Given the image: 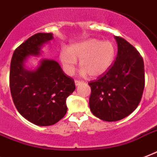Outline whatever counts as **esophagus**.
I'll use <instances>...</instances> for the list:
<instances>
[{
	"mask_svg": "<svg viewBox=\"0 0 157 157\" xmlns=\"http://www.w3.org/2000/svg\"><path fill=\"white\" fill-rule=\"evenodd\" d=\"M81 82H82V81H80V80H75V85H76V86H78V85H79L80 83H81Z\"/></svg>",
	"mask_w": 157,
	"mask_h": 157,
	"instance_id": "1",
	"label": "esophagus"
}]
</instances>
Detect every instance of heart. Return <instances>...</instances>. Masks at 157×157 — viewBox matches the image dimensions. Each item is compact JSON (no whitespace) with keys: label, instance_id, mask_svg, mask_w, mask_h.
Masks as SVG:
<instances>
[{"label":"heart","instance_id":"heart-1","mask_svg":"<svg viewBox=\"0 0 157 157\" xmlns=\"http://www.w3.org/2000/svg\"><path fill=\"white\" fill-rule=\"evenodd\" d=\"M116 56V47L110 41L90 38L60 50L59 61L67 75L75 71L77 59L82 68L81 75L99 77L109 70Z\"/></svg>","mask_w":157,"mask_h":157}]
</instances>
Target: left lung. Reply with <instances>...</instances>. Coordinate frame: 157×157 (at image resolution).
I'll return each mask as SVG.
<instances>
[{
    "label": "left lung",
    "instance_id": "obj_1",
    "mask_svg": "<svg viewBox=\"0 0 157 157\" xmlns=\"http://www.w3.org/2000/svg\"><path fill=\"white\" fill-rule=\"evenodd\" d=\"M118 53L107 72L91 87L90 110L100 120L117 121L135 110L143 96L145 76L143 57L134 47L120 37H115Z\"/></svg>",
    "mask_w": 157,
    "mask_h": 157
}]
</instances>
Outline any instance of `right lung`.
Returning a JSON list of instances; mask_svg holds the SVG:
<instances>
[{
	"instance_id": "right-lung-1",
	"label": "right lung",
	"mask_w": 157,
	"mask_h": 157,
	"mask_svg": "<svg viewBox=\"0 0 157 157\" xmlns=\"http://www.w3.org/2000/svg\"><path fill=\"white\" fill-rule=\"evenodd\" d=\"M52 33H39L14 51L10 70V88L19 114L38 126L55 124L67 112L66 99L75 90V81L63 72L58 62L42 59L35 70H29V56H38Z\"/></svg>"
}]
</instances>
